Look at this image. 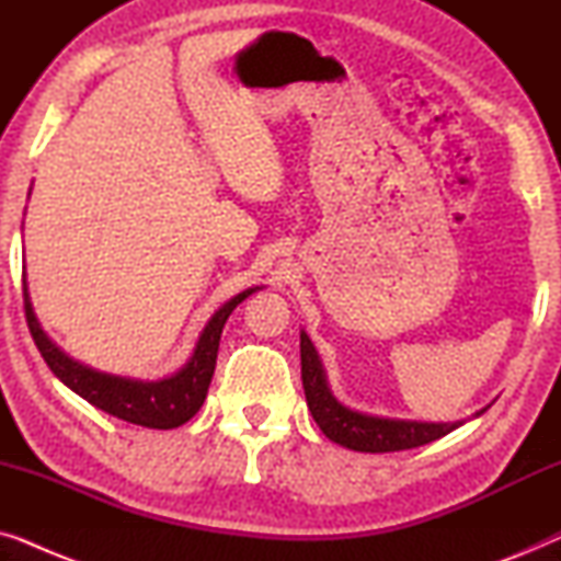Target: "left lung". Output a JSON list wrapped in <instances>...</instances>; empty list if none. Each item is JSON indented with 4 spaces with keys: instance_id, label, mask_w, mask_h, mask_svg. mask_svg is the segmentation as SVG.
Returning a JSON list of instances; mask_svg holds the SVG:
<instances>
[{
    "instance_id": "1",
    "label": "left lung",
    "mask_w": 561,
    "mask_h": 561,
    "mask_svg": "<svg viewBox=\"0 0 561 561\" xmlns=\"http://www.w3.org/2000/svg\"><path fill=\"white\" fill-rule=\"evenodd\" d=\"M301 380L306 403L313 421H317L321 432L340 447L355 449V451H370V455H380V451H403L421 447V444L436 442L457 426L444 424V421H405V419H386V416H370V413L352 411L350 405L336 401L329 390L324 367H321L319 352L313 347L309 334L301 332ZM485 409L474 413L480 416Z\"/></svg>"
}]
</instances>
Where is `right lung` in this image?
<instances>
[{"instance_id": "right-lung-1", "label": "right lung", "mask_w": 561, "mask_h": 561, "mask_svg": "<svg viewBox=\"0 0 561 561\" xmlns=\"http://www.w3.org/2000/svg\"><path fill=\"white\" fill-rule=\"evenodd\" d=\"M255 290L257 288L242 290V294L229 298L219 311H214L209 324L204 327L202 336H198L194 355H191L188 363L179 373H173L171 378L163 380H135L122 378V375L99 373L94 367L81 365L79 359L68 357L43 332L41 321H37L33 311V304H30L27 283L22 278V296H25V317L30 334H33L37 350H41V355L48 363L53 375L64 386L71 388L73 393H79L83 401L96 405L99 411L148 428H175L196 416V411L204 405L206 390H209L214 367H217V352L225 321L237 309V304H242Z\"/></svg>"}]
</instances>
